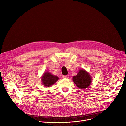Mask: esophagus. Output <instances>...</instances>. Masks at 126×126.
Segmentation results:
<instances>
[{
    "mask_svg": "<svg viewBox=\"0 0 126 126\" xmlns=\"http://www.w3.org/2000/svg\"><path fill=\"white\" fill-rule=\"evenodd\" d=\"M69 76L68 75H65V76H63V78H67V79H68V78H69Z\"/></svg>",
    "mask_w": 126,
    "mask_h": 126,
    "instance_id": "34e87169",
    "label": "esophagus"
}]
</instances>
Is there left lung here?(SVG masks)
<instances>
[{"instance_id":"1","label":"left lung","mask_w":126,"mask_h":126,"mask_svg":"<svg viewBox=\"0 0 126 126\" xmlns=\"http://www.w3.org/2000/svg\"><path fill=\"white\" fill-rule=\"evenodd\" d=\"M72 80L79 88L85 89L90 85L92 77L87 71L84 69H81L76 76L73 77Z\"/></svg>"}]
</instances>
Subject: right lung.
I'll list each match as a JSON object with an SVG mask.
<instances>
[{
	"label": "right lung",
	"instance_id": "obj_1",
	"mask_svg": "<svg viewBox=\"0 0 126 126\" xmlns=\"http://www.w3.org/2000/svg\"><path fill=\"white\" fill-rule=\"evenodd\" d=\"M59 77L54 75L48 71L45 72L41 77V82L42 85L45 87H49L54 84L58 80Z\"/></svg>",
	"mask_w": 126,
	"mask_h": 126
}]
</instances>
